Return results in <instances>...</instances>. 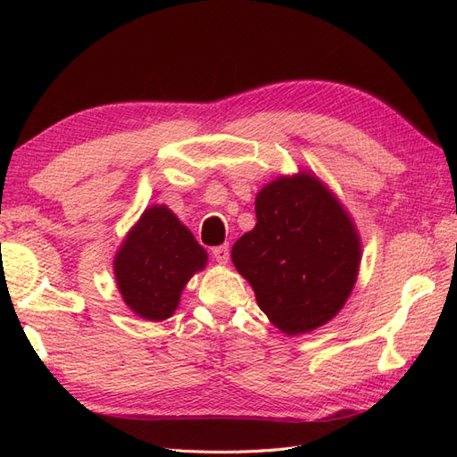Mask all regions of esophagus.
I'll use <instances>...</instances> for the list:
<instances>
[{
	"label": "esophagus",
	"instance_id": "esophagus-1",
	"mask_svg": "<svg viewBox=\"0 0 457 457\" xmlns=\"http://www.w3.org/2000/svg\"><path fill=\"white\" fill-rule=\"evenodd\" d=\"M212 255L217 262H220V265H227L228 262V257H230V252H228V245L223 244V245H217L212 250Z\"/></svg>",
	"mask_w": 457,
	"mask_h": 457
}]
</instances>
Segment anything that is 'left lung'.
<instances>
[{"label": "left lung", "mask_w": 457, "mask_h": 457, "mask_svg": "<svg viewBox=\"0 0 457 457\" xmlns=\"http://www.w3.org/2000/svg\"><path fill=\"white\" fill-rule=\"evenodd\" d=\"M257 225L232 245L259 309L289 336L326 324L345 305L361 265V240L318 179L280 177L255 198Z\"/></svg>", "instance_id": "obj_1"}]
</instances>
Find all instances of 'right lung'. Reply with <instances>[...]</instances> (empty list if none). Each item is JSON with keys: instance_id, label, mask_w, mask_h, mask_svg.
<instances>
[{"instance_id": "1", "label": "right lung", "mask_w": 457, "mask_h": 457, "mask_svg": "<svg viewBox=\"0 0 457 457\" xmlns=\"http://www.w3.org/2000/svg\"><path fill=\"white\" fill-rule=\"evenodd\" d=\"M205 250L168 207L154 205L128 234L114 261L120 294L146 320L173 314L190 276L205 267Z\"/></svg>"}]
</instances>
